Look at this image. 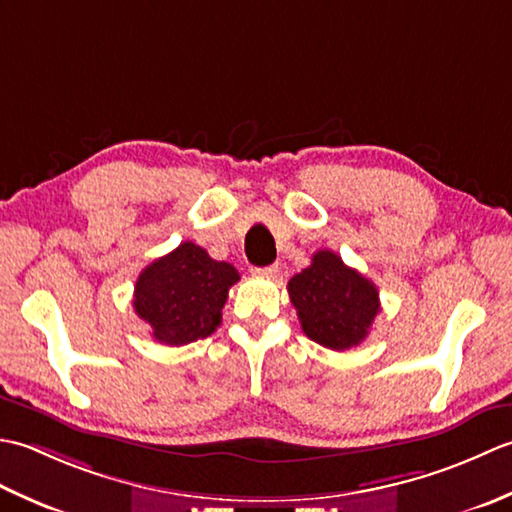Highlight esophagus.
<instances>
[{"label": "esophagus", "instance_id": "1", "mask_svg": "<svg viewBox=\"0 0 512 512\" xmlns=\"http://www.w3.org/2000/svg\"><path fill=\"white\" fill-rule=\"evenodd\" d=\"M256 276H269L274 278L278 274V265H267V267H254Z\"/></svg>", "mask_w": 512, "mask_h": 512}]
</instances>
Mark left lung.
<instances>
[{
  "label": "left lung",
  "mask_w": 512,
  "mask_h": 512,
  "mask_svg": "<svg viewBox=\"0 0 512 512\" xmlns=\"http://www.w3.org/2000/svg\"><path fill=\"white\" fill-rule=\"evenodd\" d=\"M287 291L307 338L333 351L358 347L380 311L371 280L329 249L316 252L311 265L289 280Z\"/></svg>",
  "instance_id": "8db88e82"
}]
</instances>
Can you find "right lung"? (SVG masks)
<instances>
[{
  "mask_svg": "<svg viewBox=\"0 0 512 512\" xmlns=\"http://www.w3.org/2000/svg\"><path fill=\"white\" fill-rule=\"evenodd\" d=\"M241 276L185 241L145 267L134 285V311L152 327V338L170 347L212 336L221 325L227 291Z\"/></svg>",
  "mask_w": 512,
  "mask_h": 512,
  "instance_id": "1",
  "label": "right lung"
}]
</instances>
